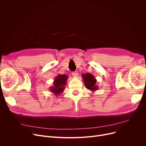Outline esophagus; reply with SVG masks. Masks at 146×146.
<instances>
[{
  "instance_id": "1",
  "label": "esophagus",
  "mask_w": 146,
  "mask_h": 146,
  "mask_svg": "<svg viewBox=\"0 0 146 146\" xmlns=\"http://www.w3.org/2000/svg\"><path fill=\"white\" fill-rule=\"evenodd\" d=\"M72 75H73V76H74V78H76V77H78V73L77 72H73V73H72Z\"/></svg>"
}]
</instances>
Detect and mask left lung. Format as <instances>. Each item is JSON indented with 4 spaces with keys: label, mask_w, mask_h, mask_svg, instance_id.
<instances>
[{
    "label": "left lung",
    "mask_w": 146,
    "mask_h": 146,
    "mask_svg": "<svg viewBox=\"0 0 146 146\" xmlns=\"http://www.w3.org/2000/svg\"><path fill=\"white\" fill-rule=\"evenodd\" d=\"M83 78V81L85 83L86 88L92 92L96 91L98 89V86L96 85V79L91 73L83 74L82 75Z\"/></svg>",
    "instance_id": "obj_1"
}]
</instances>
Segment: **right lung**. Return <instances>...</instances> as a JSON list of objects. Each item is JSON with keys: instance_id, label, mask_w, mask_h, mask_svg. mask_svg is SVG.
Returning <instances> with one entry per match:
<instances>
[{"instance_id": "add662e5", "label": "right lung", "mask_w": 146, "mask_h": 146, "mask_svg": "<svg viewBox=\"0 0 146 146\" xmlns=\"http://www.w3.org/2000/svg\"><path fill=\"white\" fill-rule=\"evenodd\" d=\"M68 79L67 76L66 74H58L53 82V86L50 87V90L51 92L58 96L60 94L63 93L65 89V85Z\"/></svg>"}]
</instances>
